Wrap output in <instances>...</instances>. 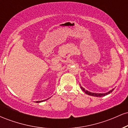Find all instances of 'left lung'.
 Wrapping results in <instances>:
<instances>
[{
    "label": "left lung",
    "instance_id": "1",
    "mask_svg": "<svg viewBox=\"0 0 128 128\" xmlns=\"http://www.w3.org/2000/svg\"><path fill=\"white\" fill-rule=\"evenodd\" d=\"M80 88H81L82 90V91H84V92H86V94H88V95H90V96H96V97H102V96H106V95L108 94H110V93H111V92H112V91L114 90V89H112V90L110 91L109 92H106V93H102V94H101V93H94V92H88V91L86 90H85L84 88L82 87V86H80Z\"/></svg>",
    "mask_w": 128,
    "mask_h": 128
}]
</instances>
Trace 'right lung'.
<instances>
[{
  "mask_svg": "<svg viewBox=\"0 0 128 128\" xmlns=\"http://www.w3.org/2000/svg\"><path fill=\"white\" fill-rule=\"evenodd\" d=\"M42 101H43V100H42V101H36V102H37V103H39V102H42Z\"/></svg>",
  "mask_w": 128,
  "mask_h": 128,
  "instance_id": "right-lung-1",
  "label": "right lung"
}]
</instances>
